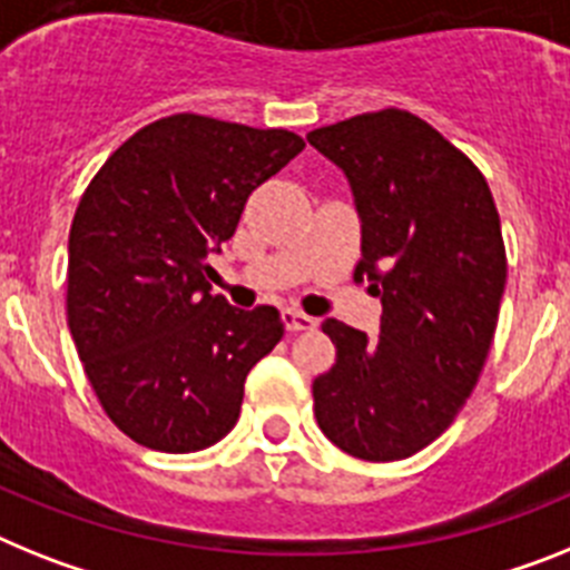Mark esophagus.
Returning <instances> with one entry per match:
<instances>
[{
    "mask_svg": "<svg viewBox=\"0 0 570 570\" xmlns=\"http://www.w3.org/2000/svg\"><path fill=\"white\" fill-rule=\"evenodd\" d=\"M285 328L288 332H314L317 328V320L303 314V311H285Z\"/></svg>",
    "mask_w": 570,
    "mask_h": 570,
    "instance_id": "obj_1",
    "label": "esophagus"
}]
</instances>
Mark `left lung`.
<instances>
[{
  "instance_id": "left-lung-1",
  "label": "left lung",
  "mask_w": 570,
  "mask_h": 570,
  "mask_svg": "<svg viewBox=\"0 0 570 570\" xmlns=\"http://www.w3.org/2000/svg\"><path fill=\"white\" fill-rule=\"evenodd\" d=\"M360 216L357 276L383 305L368 337L325 320L337 360L314 381L325 438L363 461H401L455 421L493 343L508 259L484 175L426 120L383 109L308 132Z\"/></svg>"
}]
</instances>
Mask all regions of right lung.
Segmentation results:
<instances>
[{"label": "right lung", "instance_id": "obj_1", "mask_svg": "<svg viewBox=\"0 0 570 570\" xmlns=\"http://www.w3.org/2000/svg\"><path fill=\"white\" fill-rule=\"evenodd\" d=\"M303 149L288 129L173 115L111 153L82 193L68 328L100 406L138 444L196 452L236 426L247 372L285 323L274 305L213 296L207 259L253 189Z\"/></svg>", "mask_w": 570, "mask_h": 570}]
</instances>
